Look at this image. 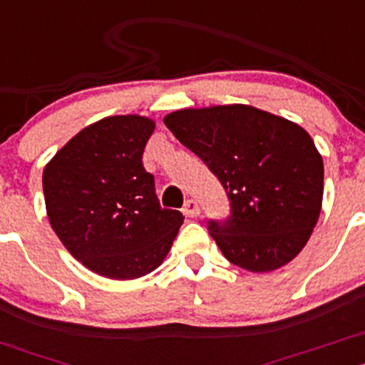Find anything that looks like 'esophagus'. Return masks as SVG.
<instances>
[{
  "label": "esophagus",
  "mask_w": 365,
  "mask_h": 365,
  "mask_svg": "<svg viewBox=\"0 0 365 365\" xmlns=\"http://www.w3.org/2000/svg\"><path fill=\"white\" fill-rule=\"evenodd\" d=\"M182 212L187 215V217H197L200 214V207L198 203L195 202V200H186V203H184L182 207Z\"/></svg>",
  "instance_id": "1"
}]
</instances>
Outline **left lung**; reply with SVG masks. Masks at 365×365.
<instances>
[{
    "mask_svg": "<svg viewBox=\"0 0 365 365\" xmlns=\"http://www.w3.org/2000/svg\"><path fill=\"white\" fill-rule=\"evenodd\" d=\"M163 123L226 190L228 219L209 221L226 259L254 273L292 261L322 209L324 162L308 132L245 104L179 109Z\"/></svg>",
    "mask_w": 365,
    "mask_h": 365,
    "instance_id": "left-lung-1",
    "label": "left lung"
}]
</instances>
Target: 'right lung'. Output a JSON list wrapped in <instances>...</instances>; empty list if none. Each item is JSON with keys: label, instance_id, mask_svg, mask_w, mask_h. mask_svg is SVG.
<instances>
[{"label": "right lung", "instance_id": "right-lung-1", "mask_svg": "<svg viewBox=\"0 0 365 365\" xmlns=\"http://www.w3.org/2000/svg\"><path fill=\"white\" fill-rule=\"evenodd\" d=\"M155 121L108 116L88 125L43 170L52 230L97 275L132 280L158 268L184 215L163 209L143 153Z\"/></svg>", "mask_w": 365, "mask_h": 365}]
</instances>
